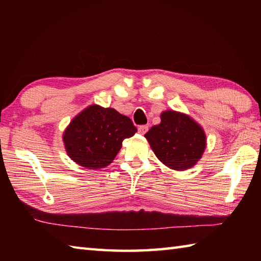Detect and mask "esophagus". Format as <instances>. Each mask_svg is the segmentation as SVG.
<instances>
[{
  "instance_id": "34e87169",
  "label": "esophagus",
  "mask_w": 261,
  "mask_h": 261,
  "mask_svg": "<svg viewBox=\"0 0 261 261\" xmlns=\"http://www.w3.org/2000/svg\"><path fill=\"white\" fill-rule=\"evenodd\" d=\"M147 131H148V125H140L138 127V132H139L140 135H145Z\"/></svg>"
}]
</instances>
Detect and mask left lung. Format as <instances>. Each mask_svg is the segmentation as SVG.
Returning a JSON list of instances; mask_svg holds the SVG:
<instances>
[{"mask_svg": "<svg viewBox=\"0 0 261 261\" xmlns=\"http://www.w3.org/2000/svg\"><path fill=\"white\" fill-rule=\"evenodd\" d=\"M162 122L145 135L152 151L164 165L186 170L196 165L206 148V136L190 115L169 110L160 115Z\"/></svg>", "mask_w": 261, "mask_h": 261, "instance_id": "1", "label": "left lung"}]
</instances>
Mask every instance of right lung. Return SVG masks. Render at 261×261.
<instances>
[{"mask_svg":"<svg viewBox=\"0 0 261 261\" xmlns=\"http://www.w3.org/2000/svg\"><path fill=\"white\" fill-rule=\"evenodd\" d=\"M136 132L130 118L93 104L70 121L63 140L71 160L88 169H99L113 162L122 141Z\"/></svg>","mask_w":261,"mask_h":261,"instance_id":"right-lung-1","label":"right lung"}]
</instances>
